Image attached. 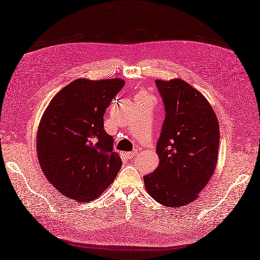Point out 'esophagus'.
Segmentation results:
<instances>
[{
    "instance_id": "34e87169",
    "label": "esophagus",
    "mask_w": 260,
    "mask_h": 260,
    "mask_svg": "<svg viewBox=\"0 0 260 260\" xmlns=\"http://www.w3.org/2000/svg\"><path fill=\"white\" fill-rule=\"evenodd\" d=\"M138 154V150H133V151H129V152H125V155L128 157V158H131L133 156H135Z\"/></svg>"
}]
</instances>
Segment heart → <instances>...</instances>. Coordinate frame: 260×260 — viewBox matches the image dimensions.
I'll use <instances>...</instances> for the list:
<instances>
[{"label": "heart", "instance_id": "b5f03b06", "mask_svg": "<svg viewBox=\"0 0 260 260\" xmlns=\"http://www.w3.org/2000/svg\"><path fill=\"white\" fill-rule=\"evenodd\" d=\"M137 98H141V100H149V98H148V96L144 92H140L137 95Z\"/></svg>", "mask_w": 260, "mask_h": 260}]
</instances>
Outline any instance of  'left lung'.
<instances>
[{
  "instance_id": "obj_1",
  "label": "left lung",
  "mask_w": 260,
  "mask_h": 260,
  "mask_svg": "<svg viewBox=\"0 0 260 260\" xmlns=\"http://www.w3.org/2000/svg\"><path fill=\"white\" fill-rule=\"evenodd\" d=\"M166 110L157 141V168L144 177L147 192L164 206L187 205L211 180L219 149V121L211 104L180 78L155 80Z\"/></svg>"
}]
</instances>
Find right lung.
Masks as SVG:
<instances>
[{
    "instance_id": "right-lung-1",
    "label": "right lung",
    "mask_w": 260,
    "mask_h": 260,
    "mask_svg": "<svg viewBox=\"0 0 260 260\" xmlns=\"http://www.w3.org/2000/svg\"><path fill=\"white\" fill-rule=\"evenodd\" d=\"M123 84L120 78H78L44 111L37 133L38 160L47 181L70 200L97 199L122 165L104 129V115Z\"/></svg>"
}]
</instances>
